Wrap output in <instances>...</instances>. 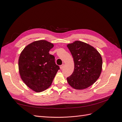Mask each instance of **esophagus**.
Masks as SVG:
<instances>
[{
    "mask_svg": "<svg viewBox=\"0 0 122 122\" xmlns=\"http://www.w3.org/2000/svg\"><path fill=\"white\" fill-rule=\"evenodd\" d=\"M64 67V64L61 65L60 66V69H61H61H63Z\"/></svg>",
    "mask_w": 122,
    "mask_h": 122,
    "instance_id": "obj_1",
    "label": "esophagus"
}]
</instances>
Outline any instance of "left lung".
<instances>
[{
  "instance_id": "left-lung-1",
  "label": "left lung",
  "mask_w": 122,
  "mask_h": 122,
  "mask_svg": "<svg viewBox=\"0 0 122 122\" xmlns=\"http://www.w3.org/2000/svg\"><path fill=\"white\" fill-rule=\"evenodd\" d=\"M74 61V70L67 78L68 83L77 90H83L93 84L101 74L102 59L93 47L77 41L67 45Z\"/></svg>"
}]
</instances>
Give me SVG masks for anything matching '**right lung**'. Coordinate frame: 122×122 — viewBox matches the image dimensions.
Here are the masks:
<instances>
[{
    "label": "right lung",
    "instance_id": "add662e5",
    "mask_svg": "<svg viewBox=\"0 0 122 122\" xmlns=\"http://www.w3.org/2000/svg\"><path fill=\"white\" fill-rule=\"evenodd\" d=\"M53 47V44L40 40L29 44L20 54L18 66L21 78L36 92L48 88L60 69L54 55L49 53Z\"/></svg>",
    "mask_w": 122,
    "mask_h": 122
}]
</instances>
